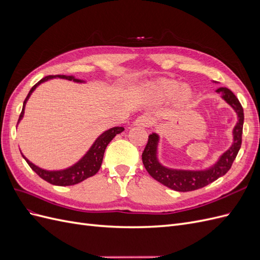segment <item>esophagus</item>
<instances>
[{
  "instance_id": "1",
  "label": "esophagus",
  "mask_w": 260,
  "mask_h": 260,
  "mask_svg": "<svg viewBox=\"0 0 260 260\" xmlns=\"http://www.w3.org/2000/svg\"><path fill=\"white\" fill-rule=\"evenodd\" d=\"M152 123H153V121L151 118H149L148 116H145V115L138 117L136 120V124L141 125V127H148V125H152Z\"/></svg>"
}]
</instances>
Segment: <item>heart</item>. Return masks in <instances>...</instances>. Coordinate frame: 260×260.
<instances>
[{
	"label": "heart",
	"mask_w": 260,
	"mask_h": 260,
	"mask_svg": "<svg viewBox=\"0 0 260 260\" xmlns=\"http://www.w3.org/2000/svg\"><path fill=\"white\" fill-rule=\"evenodd\" d=\"M146 93L156 101H168L174 98L176 104L186 106L193 100V91L187 85H181L172 79H158L146 85Z\"/></svg>",
	"instance_id": "obj_1"
}]
</instances>
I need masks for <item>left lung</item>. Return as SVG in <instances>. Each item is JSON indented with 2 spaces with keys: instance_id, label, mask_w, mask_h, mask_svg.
<instances>
[{
  "instance_id": "1",
  "label": "left lung",
  "mask_w": 260,
  "mask_h": 260,
  "mask_svg": "<svg viewBox=\"0 0 260 260\" xmlns=\"http://www.w3.org/2000/svg\"><path fill=\"white\" fill-rule=\"evenodd\" d=\"M218 93H222V98L228 104L231 105L238 114L239 121L233 129V144L222 154L220 159L208 170L203 171H185V170H171L161 165L157 160L156 151L158 136L156 133L148 136V140L144 151L142 153V161L145 169L151 177L161 184L170 187L171 190L178 192H190L204 187L209 183L214 182L218 178L224 176L230 170L232 164L237 157L241 144H242V133L244 123V112L243 107L238 98L233 92L226 88H219Z\"/></svg>"
}]
</instances>
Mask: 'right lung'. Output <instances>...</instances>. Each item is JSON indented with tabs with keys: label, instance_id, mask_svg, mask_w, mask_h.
<instances>
[{
	"label": "right lung",
	"instance_id": "right-lung-1",
	"mask_svg": "<svg viewBox=\"0 0 260 260\" xmlns=\"http://www.w3.org/2000/svg\"><path fill=\"white\" fill-rule=\"evenodd\" d=\"M58 78H62V79H67V80H74L76 82H81V80L76 79L75 77L73 76H64V75H58L56 76ZM52 78H55V76H46L42 79L39 81L38 83H36L31 90L29 91L28 95L26 98V100L23 101V106H22V111L20 113L19 119L18 121L21 119L23 116V108H25L26 102L28 101L30 94L34 92V90L37 88V86L46 81L49 79H52ZM124 129L122 127H115L109 129L107 131H105L103 135L100 136L94 144L92 145V147L89 149V152L84 155L83 158L77 162L76 165H74L73 167H70L66 170H60V171H46L43 170L41 168H39L32 162H30L26 157H23L25 160L27 161V164L30 166V168L32 169L36 174L42 178L43 180H45L46 182H49L51 184L54 185H60V186H65V185H74L81 182V181L85 180L86 178H90L92 176H94L96 172L100 170L102 161H103V156H104V152L105 148L108 145V143L116 137V135L118 133L122 132Z\"/></svg>",
	"mask_w": 260,
	"mask_h": 260
}]
</instances>
